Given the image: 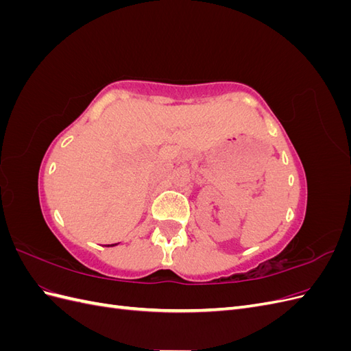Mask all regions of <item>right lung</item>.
<instances>
[{
  "label": "right lung",
  "mask_w": 351,
  "mask_h": 351,
  "mask_svg": "<svg viewBox=\"0 0 351 351\" xmlns=\"http://www.w3.org/2000/svg\"><path fill=\"white\" fill-rule=\"evenodd\" d=\"M111 246H114V244H111Z\"/></svg>",
  "instance_id": "right-lung-1"
}]
</instances>
